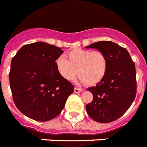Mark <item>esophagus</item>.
I'll return each instance as SVG.
<instances>
[{
    "mask_svg": "<svg viewBox=\"0 0 147 147\" xmlns=\"http://www.w3.org/2000/svg\"><path fill=\"white\" fill-rule=\"evenodd\" d=\"M83 90L82 89H80V88H77V87H75L74 89V92L75 93H80V92H83Z\"/></svg>",
    "mask_w": 147,
    "mask_h": 147,
    "instance_id": "1",
    "label": "esophagus"
}]
</instances>
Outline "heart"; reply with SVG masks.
<instances>
[{
    "instance_id": "b5f03b06",
    "label": "heart",
    "mask_w": 147,
    "mask_h": 147,
    "mask_svg": "<svg viewBox=\"0 0 147 147\" xmlns=\"http://www.w3.org/2000/svg\"><path fill=\"white\" fill-rule=\"evenodd\" d=\"M55 61L56 67L64 80H71L79 75L78 82L93 86L103 80L106 74L109 62L106 55L100 51L76 49Z\"/></svg>"
}]
</instances>
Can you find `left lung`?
I'll list each match as a JSON object with an SVG mask.
<instances>
[{
  "instance_id": "left-lung-1",
  "label": "left lung",
  "mask_w": 147,
  "mask_h": 147,
  "mask_svg": "<svg viewBox=\"0 0 147 147\" xmlns=\"http://www.w3.org/2000/svg\"><path fill=\"white\" fill-rule=\"evenodd\" d=\"M106 55V74L96 86L88 88L93 100L86 106L90 117L97 122L109 123L121 117L133 103L137 94L136 69L126 49L115 42L101 41L88 45Z\"/></svg>"
}]
</instances>
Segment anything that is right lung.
Wrapping results in <instances>:
<instances>
[{"label":"right lung","mask_w":147,"mask_h":147,"mask_svg":"<svg viewBox=\"0 0 147 147\" xmlns=\"http://www.w3.org/2000/svg\"><path fill=\"white\" fill-rule=\"evenodd\" d=\"M64 51L46 42L23 45L13 57L9 74L13 99L28 118L47 121L64 109L74 86L60 75L55 61Z\"/></svg>","instance_id":"1"}]
</instances>
